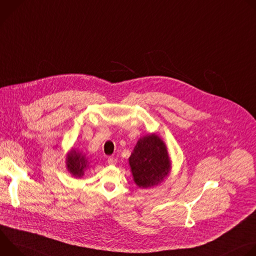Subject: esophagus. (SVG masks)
Here are the masks:
<instances>
[{"label": "esophagus", "instance_id": "esophagus-1", "mask_svg": "<svg viewBox=\"0 0 256 256\" xmlns=\"http://www.w3.org/2000/svg\"><path fill=\"white\" fill-rule=\"evenodd\" d=\"M107 163L110 164V165H116L118 163V159L114 158V157H108Z\"/></svg>", "mask_w": 256, "mask_h": 256}]
</instances>
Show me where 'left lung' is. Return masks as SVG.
<instances>
[{
	"label": "left lung",
	"mask_w": 256,
	"mask_h": 256,
	"mask_svg": "<svg viewBox=\"0 0 256 256\" xmlns=\"http://www.w3.org/2000/svg\"><path fill=\"white\" fill-rule=\"evenodd\" d=\"M130 165L138 188H147L160 184L170 170L165 144L156 134L140 138L130 157Z\"/></svg>",
	"instance_id": "8db88e82"
}]
</instances>
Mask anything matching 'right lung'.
<instances>
[{"label": "right lung", "instance_id": "add662e5", "mask_svg": "<svg viewBox=\"0 0 256 256\" xmlns=\"http://www.w3.org/2000/svg\"><path fill=\"white\" fill-rule=\"evenodd\" d=\"M87 160L81 154L72 150L66 157V168L75 177H81L87 168Z\"/></svg>", "mask_w": 256, "mask_h": 256}]
</instances>
